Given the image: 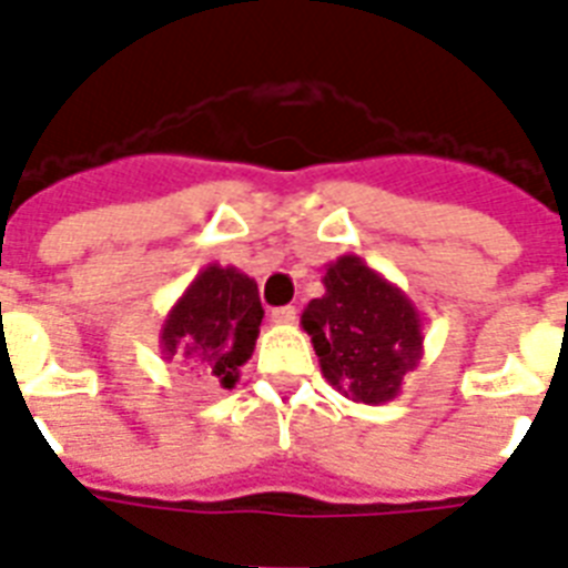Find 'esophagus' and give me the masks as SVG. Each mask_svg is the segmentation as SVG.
Returning a JSON list of instances; mask_svg holds the SVG:
<instances>
[{"instance_id": "34e87169", "label": "esophagus", "mask_w": 568, "mask_h": 568, "mask_svg": "<svg viewBox=\"0 0 568 568\" xmlns=\"http://www.w3.org/2000/svg\"><path fill=\"white\" fill-rule=\"evenodd\" d=\"M272 323H275V325H293V323H296V307H293V305L275 307V311H272Z\"/></svg>"}]
</instances>
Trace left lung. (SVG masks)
Instances as JSON below:
<instances>
[{"label":"left lung","mask_w":568,"mask_h":568,"mask_svg":"<svg viewBox=\"0 0 568 568\" xmlns=\"http://www.w3.org/2000/svg\"><path fill=\"white\" fill-rule=\"evenodd\" d=\"M323 287L302 311V328L325 382L353 403H388L424 358L420 311L358 254L325 263Z\"/></svg>","instance_id":"obj_1"}]
</instances>
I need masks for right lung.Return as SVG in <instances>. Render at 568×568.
<instances>
[{"mask_svg":"<svg viewBox=\"0 0 568 568\" xmlns=\"http://www.w3.org/2000/svg\"><path fill=\"white\" fill-rule=\"evenodd\" d=\"M263 305L257 281L236 266L210 263L162 320L160 349L165 362L186 364L197 376L234 388L261 334Z\"/></svg>","mask_w":568,"mask_h":568,"instance_id":"1","label":"right lung"}]
</instances>
